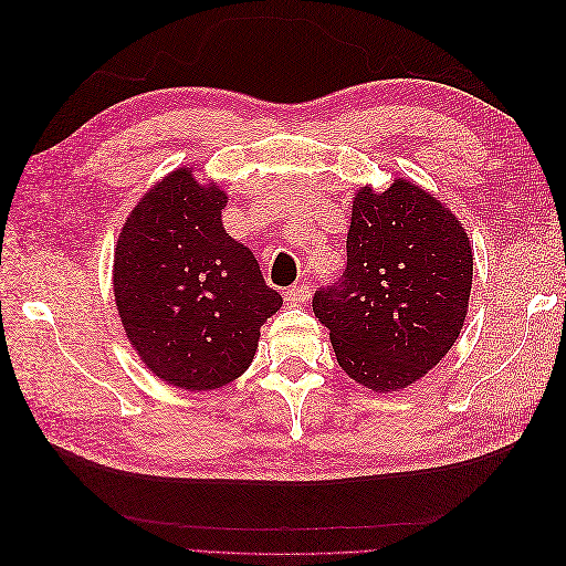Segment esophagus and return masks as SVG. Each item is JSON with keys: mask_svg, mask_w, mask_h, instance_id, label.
<instances>
[{"mask_svg": "<svg viewBox=\"0 0 566 566\" xmlns=\"http://www.w3.org/2000/svg\"><path fill=\"white\" fill-rule=\"evenodd\" d=\"M310 300H312V295H310V285H304V283H300V285H293L285 293V302L290 304V306H304V304H310Z\"/></svg>", "mask_w": 566, "mask_h": 566, "instance_id": "esophagus-1", "label": "esophagus"}]
</instances>
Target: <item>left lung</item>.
Segmentation results:
<instances>
[{"label":"left lung","instance_id":"left-lung-1","mask_svg":"<svg viewBox=\"0 0 566 566\" xmlns=\"http://www.w3.org/2000/svg\"><path fill=\"white\" fill-rule=\"evenodd\" d=\"M465 227L427 188L358 186L342 281L314 295L339 368L370 391L424 378L458 339L472 290Z\"/></svg>","mask_w":566,"mask_h":566}]
</instances>
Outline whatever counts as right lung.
I'll return each mask as SVG.
<instances>
[{
  "mask_svg": "<svg viewBox=\"0 0 566 566\" xmlns=\"http://www.w3.org/2000/svg\"><path fill=\"white\" fill-rule=\"evenodd\" d=\"M196 172L172 169L134 205L113 252V297L153 375L210 391L250 368L260 328L283 300L254 254L224 231L229 193Z\"/></svg>",
  "mask_w": 566,
  "mask_h": 566,
  "instance_id": "1",
  "label": "right lung"
}]
</instances>
